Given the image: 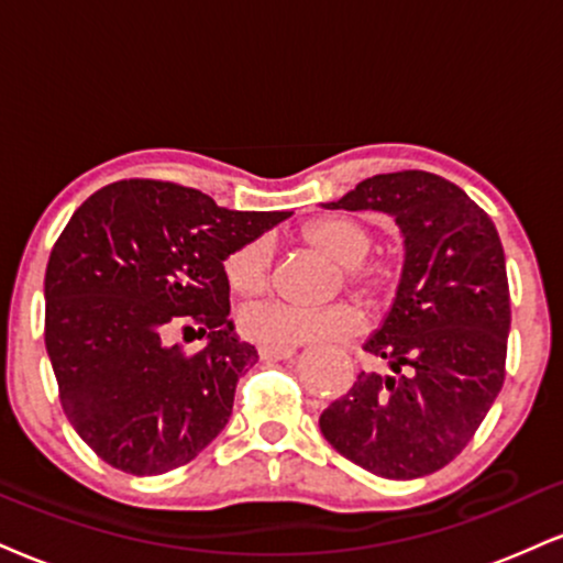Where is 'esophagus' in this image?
I'll return each mask as SVG.
<instances>
[{"instance_id": "obj_1", "label": "esophagus", "mask_w": 563, "mask_h": 563, "mask_svg": "<svg viewBox=\"0 0 563 563\" xmlns=\"http://www.w3.org/2000/svg\"><path fill=\"white\" fill-rule=\"evenodd\" d=\"M296 349H275V346H260L262 362H280V358H290Z\"/></svg>"}]
</instances>
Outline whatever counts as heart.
Segmentation results:
<instances>
[{
  "instance_id": "heart-1",
  "label": "heart",
  "mask_w": 563,
  "mask_h": 563,
  "mask_svg": "<svg viewBox=\"0 0 563 563\" xmlns=\"http://www.w3.org/2000/svg\"><path fill=\"white\" fill-rule=\"evenodd\" d=\"M303 239L333 260L349 267V280L369 299H383L396 288L401 277V264L396 256L380 254L367 256L375 233L367 222L354 220V217H320L303 228ZM269 267H273V249L267 239H254L233 249L222 262V275L233 294L243 299H256L269 288ZM367 317L362 307L351 301L330 303L322 309L296 307L286 301L256 303L241 314V333L249 341L262 343V346L294 349L301 343H322L338 341V338H351L362 333Z\"/></svg>"
}]
</instances>
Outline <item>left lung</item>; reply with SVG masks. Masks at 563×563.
<instances>
[{"label":"left lung","mask_w":563,"mask_h":563,"mask_svg":"<svg viewBox=\"0 0 563 563\" xmlns=\"http://www.w3.org/2000/svg\"><path fill=\"white\" fill-rule=\"evenodd\" d=\"M324 207L390 214L406 260L396 301L364 343L390 372H358L322 411V435L372 475H432L475 438L506 380L511 299L498 230L456 183L424 170L372 175Z\"/></svg>","instance_id":"1"}]
</instances>
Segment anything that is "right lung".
Listing matches in <instances>:
<instances>
[{
  "mask_svg": "<svg viewBox=\"0 0 563 563\" xmlns=\"http://www.w3.org/2000/svg\"><path fill=\"white\" fill-rule=\"evenodd\" d=\"M286 217L146 178L76 209L46 264L44 341L65 417L101 462L165 475L220 435L239 377L260 362L233 335L222 262ZM175 323L210 343L196 355L165 347Z\"/></svg>",
  "mask_w": 563,
  "mask_h": 563,
  "instance_id": "1",
  "label": "right lung"
}]
</instances>
